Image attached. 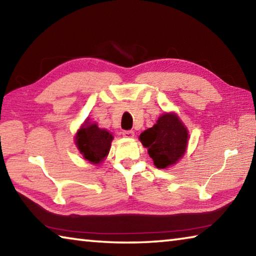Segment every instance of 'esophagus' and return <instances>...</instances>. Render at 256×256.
Segmentation results:
<instances>
[{
  "label": "esophagus",
  "instance_id": "1",
  "mask_svg": "<svg viewBox=\"0 0 256 256\" xmlns=\"http://www.w3.org/2000/svg\"><path fill=\"white\" fill-rule=\"evenodd\" d=\"M123 136L128 138H132L134 136V132L132 130H128V131H123Z\"/></svg>",
  "mask_w": 256,
  "mask_h": 256
}]
</instances>
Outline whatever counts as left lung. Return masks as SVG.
Wrapping results in <instances>:
<instances>
[{
  "label": "left lung",
  "mask_w": 256,
  "mask_h": 256,
  "mask_svg": "<svg viewBox=\"0 0 256 256\" xmlns=\"http://www.w3.org/2000/svg\"><path fill=\"white\" fill-rule=\"evenodd\" d=\"M140 141L157 168H167L183 157L188 131L174 112H164L152 128L140 134Z\"/></svg>",
  "instance_id": "8db88e82"
}]
</instances>
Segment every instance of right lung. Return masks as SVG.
I'll use <instances>...</instances> for the list:
<instances>
[{
	"label": "right lung",
	"mask_w": 256,
	"mask_h": 256,
	"mask_svg": "<svg viewBox=\"0 0 256 256\" xmlns=\"http://www.w3.org/2000/svg\"><path fill=\"white\" fill-rule=\"evenodd\" d=\"M88 120L78 131L76 144L86 160L98 164L110 152L112 136L107 130L99 128L96 123H88Z\"/></svg>",
	"instance_id": "1"
}]
</instances>
